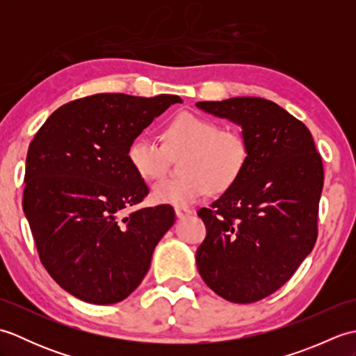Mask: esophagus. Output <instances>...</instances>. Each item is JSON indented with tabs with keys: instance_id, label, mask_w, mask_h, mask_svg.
<instances>
[{
	"instance_id": "34e87169",
	"label": "esophagus",
	"mask_w": 356,
	"mask_h": 356,
	"mask_svg": "<svg viewBox=\"0 0 356 356\" xmlns=\"http://www.w3.org/2000/svg\"><path fill=\"white\" fill-rule=\"evenodd\" d=\"M193 213H194V211L191 208H185V207H177L176 208L177 218H186V217L193 216Z\"/></svg>"
}]
</instances>
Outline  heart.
<instances>
[{"mask_svg":"<svg viewBox=\"0 0 356 356\" xmlns=\"http://www.w3.org/2000/svg\"><path fill=\"white\" fill-rule=\"evenodd\" d=\"M168 154H182V176L163 179L151 191L161 205L188 207L209 194L223 191L243 172L249 147L238 130L220 128L216 120L193 111H182L165 124L162 145L147 138L134 139L128 147V162L142 179L154 180L165 172Z\"/></svg>","mask_w":356,"mask_h":356,"instance_id":"heart-1","label":"heart"}]
</instances>
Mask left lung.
Wrapping results in <instances>:
<instances>
[{
	"mask_svg": "<svg viewBox=\"0 0 356 356\" xmlns=\"http://www.w3.org/2000/svg\"><path fill=\"white\" fill-rule=\"evenodd\" d=\"M197 107L241 127L243 172L209 208L199 209L207 237L199 274L232 303H254L280 289L318 236L323 161L309 128L275 102L231 97Z\"/></svg>",
	"mask_w": 356,
	"mask_h": 356,
	"instance_id": "1",
	"label": "left lung"
}]
</instances>
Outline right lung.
Instances as JSON below:
<instances>
[{
  "instance_id": "add662e5",
  "label": "right lung",
  "mask_w": 356,
  "mask_h": 356,
  "mask_svg": "<svg viewBox=\"0 0 356 356\" xmlns=\"http://www.w3.org/2000/svg\"><path fill=\"white\" fill-rule=\"evenodd\" d=\"M177 102L176 95L87 96L53 111L30 142L22 209L44 268L73 297L125 300L176 220L170 205L124 213L149 191L128 147Z\"/></svg>"
}]
</instances>
